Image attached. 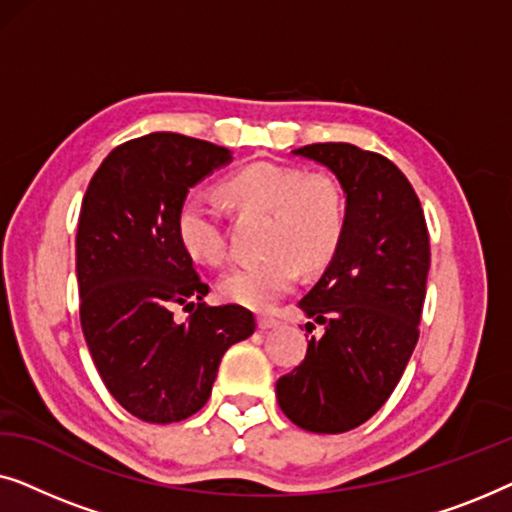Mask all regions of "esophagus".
<instances>
[{"mask_svg": "<svg viewBox=\"0 0 512 512\" xmlns=\"http://www.w3.org/2000/svg\"><path fill=\"white\" fill-rule=\"evenodd\" d=\"M279 324H282V321L270 317V314H258V328H261V331H268V328H277Z\"/></svg>", "mask_w": 512, "mask_h": 512, "instance_id": "1", "label": "esophagus"}]
</instances>
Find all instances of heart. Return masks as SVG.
Listing matches in <instances>:
<instances>
[{
	"label": "heart",
	"instance_id": "1",
	"mask_svg": "<svg viewBox=\"0 0 512 512\" xmlns=\"http://www.w3.org/2000/svg\"><path fill=\"white\" fill-rule=\"evenodd\" d=\"M223 195L240 207L270 214L265 247L270 254L237 263L219 279L230 303L265 310L298 282L300 265L317 270L331 261L345 228L338 186L326 177H305L296 167L251 163L223 181ZM179 244L193 261L219 265L226 258L221 212L205 195L191 193L177 212Z\"/></svg>",
	"mask_w": 512,
	"mask_h": 512
}]
</instances>
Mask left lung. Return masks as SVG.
<instances>
[{
    "instance_id": "1",
    "label": "left lung",
    "mask_w": 512,
    "mask_h": 512,
    "mask_svg": "<svg viewBox=\"0 0 512 512\" xmlns=\"http://www.w3.org/2000/svg\"><path fill=\"white\" fill-rule=\"evenodd\" d=\"M293 156L324 165L345 193V228L324 275L300 300L305 361L277 380V403L300 429L345 433L396 389L419 338L431 251L419 198L398 167L354 144H310Z\"/></svg>"
}]
</instances>
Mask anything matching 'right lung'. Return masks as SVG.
I'll list each match as a JSON object with an SVG mask.
<instances>
[{
	"instance_id": "obj_1",
	"label": "right lung",
	"mask_w": 512,
	"mask_h": 512,
	"mask_svg": "<svg viewBox=\"0 0 512 512\" xmlns=\"http://www.w3.org/2000/svg\"><path fill=\"white\" fill-rule=\"evenodd\" d=\"M233 160L226 146L151 132L116 146L83 195L76 233L81 328L109 394L151 424L207 403L230 345L256 331L240 305L207 307L209 286L177 237L188 188ZM181 304L194 314L173 319Z\"/></svg>"
}]
</instances>
